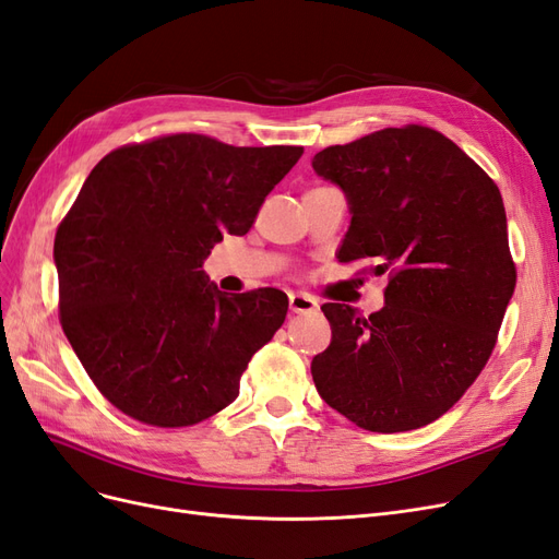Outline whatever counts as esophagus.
<instances>
[{
	"instance_id": "1",
	"label": "esophagus",
	"mask_w": 559,
	"mask_h": 559,
	"mask_svg": "<svg viewBox=\"0 0 559 559\" xmlns=\"http://www.w3.org/2000/svg\"><path fill=\"white\" fill-rule=\"evenodd\" d=\"M290 311L293 313H313V311H318V299L311 295L295 293V295H290Z\"/></svg>"
}]
</instances>
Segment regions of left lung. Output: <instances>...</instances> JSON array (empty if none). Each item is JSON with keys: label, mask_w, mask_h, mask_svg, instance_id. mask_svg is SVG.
Segmentation results:
<instances>
[{"label": "left lung", "mask_w": 559, "mask_h": 559, "mask_svg": "<svg viewBox=\"0 0 559 559\" xmlns=\"http://www.w3.org/2000/svg\"><path fill=\"white\" fill-rule=\"evenodd\" d=\"M313 169L350 204L338 262L373 260L371 272L390 278L369 318L322 304L332 344L311 362L318 394L381 435L435 423L488 365L515 290L499 188L423 124L330 146Z\"/></svg>", "instance_id": "obj_1"}]
</instances>
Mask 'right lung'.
I'll list each match as a JSON object with an SVG mask.
<instances>
[{"instance_id":"obj_1","label":"right lung","mask_w":559,"mask_h":559,"mask_svg":"<svg viewBox=\"0 0 559 559\" xmlns=\"http://www.w3.org/2000/svg\"><path fill=\"white\" fill-rule=\"evenodd\" d=\"M301 146L206 134L128 143L99 159L56 234L60 322L97 390L153 427L202 423L239 397L287 313L276 287L223 295L202 272L246 234Z\"/></svg>"}]
</instances>
